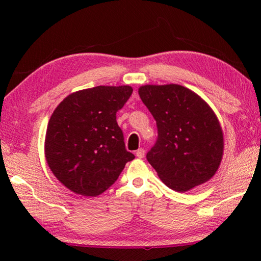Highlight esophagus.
Wrapping results in <instances>:
<instances>
[{"instance_id":"esophagus-1","label":"esophagus","mask_w":261,"mask_h":261,"mask_svg":"<svg viewBox=\"0 0 261 261\" xmlns=\"http://www.w3.org/2000/svg\"><path fill=\"white\" fill-rule=\"evenodd\" d=\"M136 156L138 159H143L145 156V151L143 148H139L136 151Z\"/></svg>"}]
</instances>
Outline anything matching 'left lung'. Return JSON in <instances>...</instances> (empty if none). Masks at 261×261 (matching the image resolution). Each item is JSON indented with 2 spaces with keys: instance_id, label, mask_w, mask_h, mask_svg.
<instances>
[{
  "instance_id": "left-lung-1",
  "label": "left lung",
  "mask_w": 261,
  "mask_h": 261,
  "mask_svg": "<svg viewBox=\"0 0 261 261\" xmlns=\"http://www.w3.org/2000/svg\"><path fill=\"white\" fill-rule=\"evenodd\" d=\"M138 93L156 121L158 140L146 158L162 182L187 192L210 180L224 149L222 127L210 105L177 84L143 85Z\"/></svg>"
}]
</instances>
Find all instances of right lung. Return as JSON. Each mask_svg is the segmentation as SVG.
I'll list each match as a JSON object with an SVG mask.
<instances>
[{
	"mask_svg": "<svg viewBox=\"0 0 261 261\" xmlns=\"http://www.w3.org/2000/svg\"><path fill=\"white\" fill-rule=\"evenodd\" d=\"M132 87L96 86L69 94L47 125L45 156L51 173L70 191L85 197L103 193L135 155L125 149L116 113Z\"/></svg>",
	"mask_w": 261,
	"mask_h": 261,
	"instance_id": "obj_1",
	"label": "right lung"
}]
</instances>
